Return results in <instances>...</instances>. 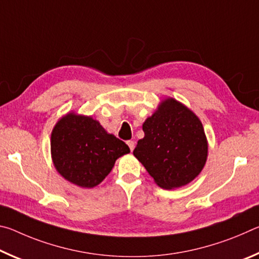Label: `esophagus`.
Instances as JSON below:
<instances>
[{"label": "esophagus", "instance_id": "1", "mask_svg": "<svg viewBox=\"0 0 259 259\" xmlns=\"http://www.w3.org/2000/svg\"><path fill=\"white\" fill-rule=\"evenodd\" d=\"M126 144H128L130 151L133 152L134 148H135V142H134V140H128V142H126Z\"/></svg>", "mask_w": 259, "mask_h": 259}]
</instances>
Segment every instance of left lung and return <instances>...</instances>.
<instances>
[{"label":"left lung","mask_w":259,"mask_h":259,"mask_svg":"<svg viewBox=\"0 0 259 259\" xmlns=\"http://www.w3.org/2000/svg\"><path fill=\"white\" fill-rule=\"evenodd\" d=\"M134 150L154 182L165 190L191 183L203 169L208 143L199 117L174 98L162 100L143 124Z\"/></svg>","instance_id":"8db88e82"}]
</instances>
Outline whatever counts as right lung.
Returning a JSON list of instances; mask_svg holds the SVG:
<instances>
[{
    "instance_id": "add662e5",
    "label": "right lung",
    "mask_w": 259,
    "mask_h": 259,
    "mask_svg": "<svg viewBox=\"0 0 259 259\" xmlns=\"http://www.w3.org/2000/svg\"><path fill=\"white\" fill-rule=\"evenodd\" d=\"M128 153V145L108 134L98 121L73 112L61 117L51 134L55 168L80 187L97 186L111 172L115 161Z\"/></svg>"
}]
</instances>
